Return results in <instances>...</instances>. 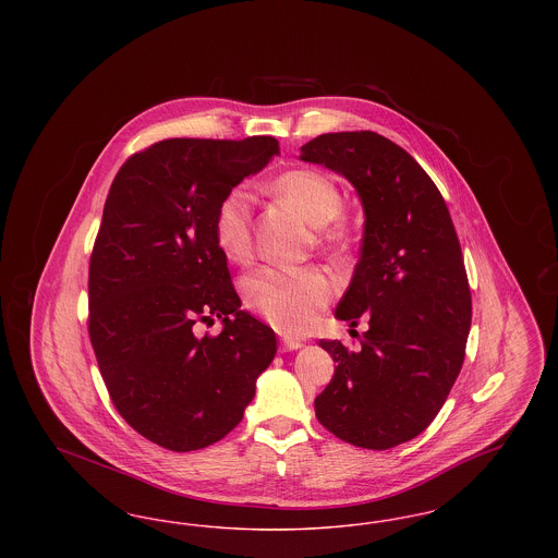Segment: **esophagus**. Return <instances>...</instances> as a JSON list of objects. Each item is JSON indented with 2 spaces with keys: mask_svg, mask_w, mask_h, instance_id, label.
<instances>
[{
  "mask_svg": "<svg viewBox=\"0 0 558 558\" xmlns=\"http://www.w3.org/2000/svg\"><path fill=\"white\" fill-rule=\"evenodd\" d=\"M303 343L299 339H292V337H282L280 339V349L282 351H294V349H301Z\"/></svg>",
  "mask_w": 558,
  "mask_h": 558,
  "instance_id": "obj_1",
  "label": "esophagus"
}]
</instances>
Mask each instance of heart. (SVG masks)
I'll list each match as a JSON object with an SVG mask.
<instances>
[{
	"label": "heart",
	"instance_id": "b5f03b06",
	"mask_svg": "<svg viewBox=\"0 0 558 558\" xmlns=\"http://www.w3.org/2000/svg\"><path fill=\"white\" fill-rule=\"evenodd\" d=\"M269 190L291 203L312 226L324 228V239L339 242L341 230L332 223L343 211L339 186L316 169H291L278 175ZM213 234L219 251L234 264L253 255V198L246 190H230L217 205ZM244 301L251 310L282 332L301 335L310 330L319 310L332 299L335 287L318 267L264 266L242 282Z\"/></svg>",
	"mask_w": 558,
	"mask_h": 558
}]
</instances>
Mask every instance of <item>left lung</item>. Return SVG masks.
<instances>
[{"mask_svg":"<svg viewBox=\"0 0 558 558\" xmlns=\"http://www.w3.org/2000/svg\"><path fill=\"white\" fill-rule=\"evenodd\" d=\"M301 160L341 173L364 207L360 262L335 316L368 319L360 349L319 341L337 362L314 405L351 446L389 450L433 423L464 362L471 289L441 192L401 146L374 132L322 133Z\"/></svg>","mask_w":558,"mask_h":558,"instance_id":"1","label":"left lung"}]
</instances>
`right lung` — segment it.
I'll return each instance as SVG.
<instances>
[{"label": "right lung", "instance_id": "1", "mask_svg": "<svg viewBox=\"0 0 558 558\" xmlns=\"http://www.w3.org/2000/svg\"><path fill=\"white\" fill-rule=\"evenodd\" d=\"M280 155L276 137H171L135 153L108 192L89 259V339L110 399L142 437L207 448L239 425L276 335L240 310L213 221ZM221 317L215 338L198 320Z\"/></svg>", "mask_w": 558, "mask_h": 558}]
</instances>
